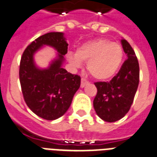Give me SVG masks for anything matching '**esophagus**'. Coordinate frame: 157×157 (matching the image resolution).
Here are the masks:
<instances>
[{"instance_id": "esophagus-1", "label": "esophagus", "mask_w": 157, "mask_h": 157, "mask_svg": "<svg viewBox=\"0 0 157 157\" xmlns=\"http://www.w3.org/2000/svg\"><path fill=\"white\" fill-rule=\"evenodd\" d=\"M89 84V81H86V79L84 78H81V88H83V87H85L86 85H88Z\"/></svg>"}]
</instances>
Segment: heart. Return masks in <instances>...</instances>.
Returning <instances> with one entry per match:
<instances>
[{
	"label": "heart",
	"instance_id": "b5f03b06",
	"mask_svg": "<svg viewBox=\"0 0 157 157\" xmlns=\"http://www.w3.org/2000/svg\"><path fill=\"white\" fill-rule=\"evenodd\" d=\"M124 57L121 45L107 39L87 42L76 50V54H68L69 61L76 67H80L81 62L87 63L89 73L99 81H107L115 76Z\"/></svg>",
	"mask_w": 157,
	"mask_h": 157
}]
</instances>
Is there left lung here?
<instances>
[{"label":"left lung","mask_w":157,"mask_h":157,"mask_svg":"<svg viewBox=\"0 0 157 157\" xmlns=\"http://www.w3.org/2000/svg\"><path fill=\"white\" fill-rule=\"evenodd\" d=\"M127 58L120 70L109 82L94 83L97 94L93 101L97 115L105 122L124 118L130 109L139 83V64L134 50L126 39H121Z\"/></svg>","instance_id":"left-lung-1"}]
</instances>
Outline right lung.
Segmentation results:
<instances>
[{"instance_id":"add662e5","label":"right lung","mask_w":157,"mask_h":157,"mask_svg":"<svg viewBox=\"0 0 157 157\" xmlns=\"http://www.w3.org/2000/svg\"><path fill=\"white\" fill-rule=\"evenodd\" d=\"M44 45L54 47L59 54L50 67L39 69L33 54ZM68 44L60 32H51L33 41L23 52L20 64V81L24 100L36 115L46 120L62 117L70 107L81 86V77L62 67Z\"/></svg>"}]
</instances>
